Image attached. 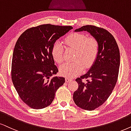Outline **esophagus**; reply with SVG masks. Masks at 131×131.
<instances>
[{"mask_svg":"<svg viewBox=\"0 0 131 131\" xmlns=\"http://www.w3.org/2000/svg\"><path fill=\"white\" fill-rule=\"evenodd\" d=\"M65 80H66V82H69L72 80V79H71V78H69V77H66Z\"/></svg>","mask_w":131,"mask_h":131,"instance_id":"34e87169","label":"esophagus"}]
</instances>
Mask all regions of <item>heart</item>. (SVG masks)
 <instances>
[{
  "instance_id": "heart-1",
  "label": "heart",
  "mask_w": 131,
  "mask_h": 131,
  "mask_svg": "<svg viewBox=\"0 0 131 131\" xmlns=\"http://www.w3.org/2000/svg\"><path fill=\"white\" fill-rule=\"evenodd\" d=\"M64 43L75 49L74 60H75L72 63H65L60 67L61 75L65 77H72L80 74L84 67H90L98 55L99 43L94 37H86L80 33H72L66 38ZM52 56L58 63L63 62V47L60 42H56L54 43Z\"/></svg>"
}]
</instances>
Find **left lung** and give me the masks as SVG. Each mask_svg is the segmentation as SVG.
I'll list each match as a JSON object with an SVG mask.
<instances>
[{
	"instance_id": "8db88e82",
	"label": "left lung",
	"mask_w": 131,
	"mask_h": 131,
	"mask_svg": "<svg viewBox=\"0 0 131 131\" xmlns=\"http://www.w3.org/2000/svg\"><path fill=\"white\" fill-rule=\"evenodd\" d=\"M87 31L99 43L98 55L85 75L77 78V90L74 92L75 105L83 110L92 111L105 103L112 93L117 81L120 57L113 36L107 30L86 25L74 30Z\"/></svg>"
}]
</instances>
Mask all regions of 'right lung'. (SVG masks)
Returning <instances> with one entry per match:
<instances>
[{"label": "right lung", "instance_id": "right-lung-1", "mask_svg": "<svg viewBox=\"0 0 131 131\" xmlns=\"http://www.w3.org/2000/svg\"><path fill=\"white\" fill-rule=\"evenodd\" d=\"M73 28L42 25L21 34L13 51L11 79L20 98L29 107L40 110L54 100L65 79L51 77L58 72L52 56L54 43Z\"/></svg>", "mask_w": 131, "mask_h": 131}]
</instances>
